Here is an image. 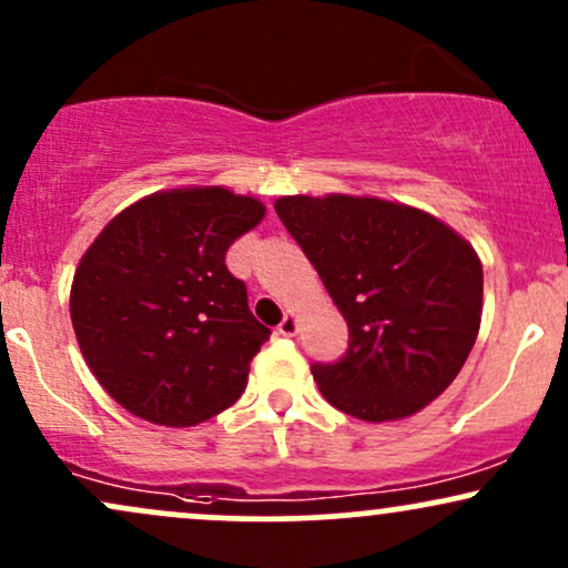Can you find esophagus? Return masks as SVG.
<instances>
[{"label": "esophagus", "instance_id": "34e87169", "mask_svg": "<svg viewBox=\"0 0 568 568\" xmlns=\"http://www.w3.org/2000/svg\"><path fill=\"white\" fill-rule=\"evenodd\" d=\"M277 331L283 336H296V331H298V317H296V312H285V317H283V323L277 325Z\"/></svg>", "mask_w": 568, "mask_h": 568}]
</instances>
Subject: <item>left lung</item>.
I'll list each match as a JSON object with an SVG mask.
<instances>
[{
    "instance_id": "1",
    "label": "left lung",
    "mask_w": 568,
    "mask_h": 568,
    "mask_svg": "<svg viewBox=\"0 0 568 568\" xmlns=\"http://www.w3.org/2000/svg\"><path fill=\"white\" fill-rule=\"evenodd\" d=\"M275 211L349 328L342 361L312 366L325 400L363 422L433 403L478 338L484 266L473 245L419 207L379 197L293 194Z\"/></svg>"
}]
</instances>
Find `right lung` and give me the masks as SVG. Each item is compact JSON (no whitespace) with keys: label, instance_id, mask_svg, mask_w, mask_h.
<instances>
[{"label":"right lung","instance_id":"1","mask_svg":"<svg viewBox=\"0 0 568 568\" xmlns=\"http://www.w3.org/2000/svg\"><path fill=\"white\" fill-rule=\"evenodd\" d=\"M264 213L224 186L171 189L125 207L84 251L71 325L95 379L130 414L192 427L243 395L272 331L224 258Z\"/></svg>","mask_w":568,"mask_h":568}]
</instances>
